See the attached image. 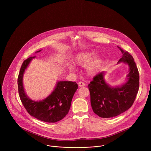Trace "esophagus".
Returning a JSON list of instances; mask_svg holds the SVG:
<instances>
[{"mask_svg":"<svg viewBox=\"0 0 151 151\" xmlns=\"http://www.w3.org/2000/svg\"><path fill=\"white\" fill-rule=\"evenodd\" d=\"M78 85H79V87H84V86H85V83L83 82L80 81V82H78Z\"/></svg>","mask_w":151,"mask_h":151,"instance_id":"34e87169","label":"esophagus"}]
</instances>
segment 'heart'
Returning <instances> with one entry per match:
<instances>
[{
    "mask_svg": "<svg viewBox=\"0 0 151 151\" xmlns=\"http://www.w3.org/2000/svg\"><path fill=\"white\" fill-rule=\"evenodd\" d=\"M96 55L97 52L94 51L79 52L75 57L73 59V63L77 66H84L91 61ZM103 61L101 58H96L86 66V73L89 76L96 75L100 72L103 66ZM68 69L70 72H73L75 70V68L72 65H68Z\"/></svg>",
    "mask_w": 151,
    "mask_h": 151,
    "instance_id": "heart-1",
    "label": "heart"
}]
</instances>
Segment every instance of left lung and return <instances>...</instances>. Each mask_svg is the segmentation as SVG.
<instances>
[{"mask_svg": "<svg viewBox=\"0 0 151 151\" xmlns=\"http://www.w3.org/2000/svg\"><path fill=\"white\" fill-rule=\"evenodd\" d=\"M122 55L118 63L129 66L127 82L121 86L112 87L107 83L102 72L88 84L93 112L101 118H112L125 112L133 105L139 88V74L132 55L118 47Z\"/></svg>", "mask_w": 151, "mask_h": 151, "instance_id": "left-lung-1", "label": "left lung"}]
</instances>
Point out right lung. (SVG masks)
Instances as JSON below:
<instances>
[{"label": "right lung", "mask_w": 151, "mask_h": 151, "mask_svg": "<svg viewBox=\"0 0 151 151\" xmlns=\"http://www.w3.org/2000/svg\"><path fill=\"white\" fill-rule=\"evenodd\" d=\"M35 57H30L24 60L21 67L17 81L19 98L31 116L46 122H56L68 114L72 98L78 87V84L72 81H58L54 90L47 98L40 101L32 100L24 91L23 78L25 70Z\"/></svg>", "instance_id": "obj_1"}]
</instances>
